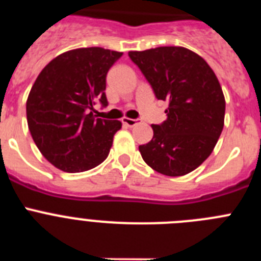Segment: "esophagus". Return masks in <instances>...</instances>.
Here are the masks:
<instances>
[{
	"label": "esophagus",
	"instance_id": "1",
	"mask_svg": "<svg viewBox=\"0 0 261 261\" xmlns=\"http://www.w3.org/2000/svg\"><path fill=\"white\" fill-rule=\"evenodd\" d=\"M121 121H123L124 125H126V126H135L136 124L138 123V120L129 119V117H123V119H121Z\"/></svg>",
	"mask_w": 261,
	"mask_h": 261
}]
</instances>
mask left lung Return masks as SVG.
Masks as SVG:
<instances>
[{"instance_id":"8db88e82","label":"left lung","mask_w":261,"mask_h":261,"mask_svg":"<svg viewBox=\"0 0 261 261\" xmlns=\"http://www.w3.org/2000/svg\"><path fill=\"white\" fill-rule=\"evenodd\" d=\"M128 55L156 98L168 100L167 120L153 124L151 141L138 146L142 159L167 176L190 174L211 155L223 129L226 103L218 78L201 56L184 47Z\"/></svg>"}]
</instances>
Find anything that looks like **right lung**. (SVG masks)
Listing matches in <instances>:
<instances>
[{"instance_id":"obj_1","label":"right lung","mask_w":261,"mask_h":261,"mask_svg":"<svg viewBox=\"0 0 261 261\" xmlns=\"http://www.w3.org/2000/svg\"><path fill=\"white\" fill-rule=\"evenodd\" d=\"M121 55L100 47L68 50L32 85L26 103L32 140L61 171H87L108 156L121 123L99 119L93 111L96 100L107 106L106 75Z\"/></svg>"}]
</instances>
